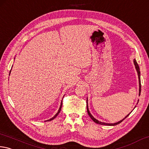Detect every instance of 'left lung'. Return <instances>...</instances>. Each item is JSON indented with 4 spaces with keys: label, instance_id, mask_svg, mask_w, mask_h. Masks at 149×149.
I'll return each instance as SVG.
<instances>
[{
    "label": "left lung",
    "instance_id": "left-lung-1",
    "mask_svg": "<svg viewBox=\"0 0 149 149\" xmlns=\"http://www.w3.org/2000/svg\"><path fill=\"white\" fill-rule=\"evenodd\" d=\"M134 65H135V69H136V70H137V74H138V78H139V95H140V94H141V78H140V69H139V65H138V64H137V61H136V60H135V59H134ZM138 102H139V101H138ZM136 107V106H135ZM134 108V109H135ZM87 112H88V115H89V116L91 118H92V120L94 122H95V123H97V124H101V125H107V126H115V125H117V124H120V123H121V122L124 120L126 118H127V116H128L129 115H130V114L132 113H130L129 114H127V115L124 118H123L122 120H120V121H119V122H116V123H113V124H109V123H105V122H100L99 120H97V119H95L94 117H93L92 114H91V113H90V111H89V109H88V99H87Z\"/></svg>",
    "mask_w": 149,
    "mask_h": 149
}]
</instances>
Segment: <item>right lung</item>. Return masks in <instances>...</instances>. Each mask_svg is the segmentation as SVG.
Returning <instances> with one entry per match:
<instances>
[{"label": "right lung", "mask_w": 149, "mask_h": 149, "mask_svg": "<svg viewBox=\"0 0 149 149\" xmlns=\"http://www.w3.org/2000/svg\"><path fill=\"white\" fill-rule=\"evenodd\" d=\"M10 72H11V70H10ZM10 75V74H9ZM61 107H62V101H61V105H60V107H59V110H58V111H57V113L55 114V116H54V117H52V118H50V119H49V120H46V121H51V120H54L55 118H56V117L59 114V113H60V111H61Z\"/></svg>", "instance_id": "add662e5"}]
</instances>
